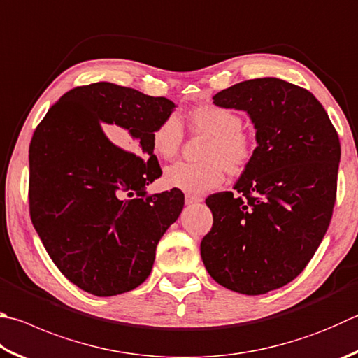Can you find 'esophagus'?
Masks as SVG:
<instances>
[{
	"instance_id": "esophagus-1",
	"label": "esophagus",
	"mask_w": 358,
	"mask_h": 358,
	"mask_svg": "<svg viewBox=\"0 0 358 358\" xmlns=\"http://www.w3.org/2000/svg\"><path fill=\"white\" fill-rule=\"evenodd\" d=\"M200 201H203V197H201V196H197V194H186V203L187 205L200 203Z\"/></svg>"
}]
</instances>
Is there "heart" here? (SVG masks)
<instances>
[{
    "instance_id": "obj_1",
    "label": "heart",
    "mask_w": 358,
    "mask_h": 358,
    "mask_svg": "<svg viewBox=\"0 0 358 358\" xmlns=\"http://www.w3.org/2000/svg\"><path fill=\"white\" fill-rule=\"evenodd\" d=\"M192 133L208 136L200 162L178 161L167 166L164 181L172 187L206 192L224 181L225 171L231 175L241 173L249 164L255 139L243 127V117L236 109L203 105L189 113ZM185 139V129L177 114L167 115L152 133V147L157 157L172 159L178 155Z\"/></svg>"
}]
</instances>
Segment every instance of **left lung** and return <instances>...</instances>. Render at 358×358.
Instances as JSON below:
<instances>
[{
	"instance_id": "obj_1",
	"label": "left lung",
	"mask_w": 358,
	"mask_h": 358,
	"mask_svg": "<svg viewBox=\"0 0 358 358\" xmlns=\"http://www.w3.org/2000/svg\"><path fill=\"white\" fill-rule=\"evenodd\" d=\"M250 115L257 148L233 192L213 194L200 255L214 280L247 296L282 288L313 258L332 219L341 147L315 95L278 78L213 96Z\"/></svg>"
}]
</instances>
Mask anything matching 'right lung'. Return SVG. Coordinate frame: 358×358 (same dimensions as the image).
Wrapping results in <instances>:
<instances>
[{"mask_svg": "<svg viewBox=\"0 0 358 358\" xmlns=\"http://www.w3.org/2000/svg\"><path fill=\"white\" fill-rule=\"evenodd\" d=\"M173 108L164 96L94 83L64 94L32 134V225L57 269L83 291L108 297L138 288L150 275L161 236L183 210L177 187L145 191L161 177L152 133ZM103 127L120 131L134 152Z\"/></svg>", "mask_w": 358, "mask_h": 358, "instance_id": "1", "label": "right lung"}]
</instances>
